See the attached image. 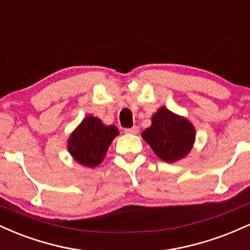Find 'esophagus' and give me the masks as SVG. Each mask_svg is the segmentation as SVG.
<instances>
[{"instance_id":"34e87169","label":"esophagus","mask_w":250,"mask_h":250,"mask_svg":"<svg viewBox=\"0 0 250 250\" xmlns=\"http://www.w3.org/2000/svg\"><path fill=\"white\" fill-rule=\"evenodd\" d=\"M139 127H136V125H134V127H131V128H127V129H125V133H127V134H137L139 133Z\"/></svg>"}]
</instances>
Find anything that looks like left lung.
Segmentation results:
<instances>
[{"instance_id":"8db88e82","label":"left lung","mask_w":250,"mask_h":250,"mask_svg":"<svg viewBox=\"0 0 250 250\" xmlns=\"http://www.w3.org/2000/svg\"><path fill=\"white\" fill-rule=\"evenodd\" d=\"M142 137L160 159L174 162L190 151L195 129L187 120L162 107L153 116L151 125L143 131Z\"/></svg>"}]
</instances>
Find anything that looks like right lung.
<instances>
[{
  "label": "right lung",
  "instance_id": "right-lung-1",
  "mask_svg": "<svg viewBox=\"0 0 250 250\" xmlns=\"http://www.w3.org/2000/svg\"><path fill=\"white\" fill-rule=\"evenodd\" d=\"M119 135L115 125H105L97 117L88 116L71 134L68 149L77 162L96 167L102 162L114 137Z\"/></svg>",
  "mask_w": 250,
  "mask_h": 250
}]
</instances>
